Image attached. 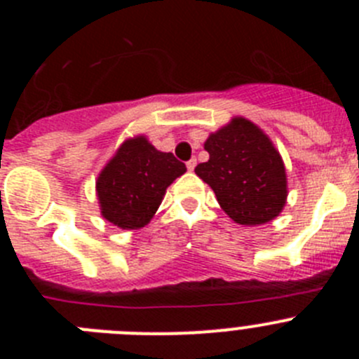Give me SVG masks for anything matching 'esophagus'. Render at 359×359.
Returning a JSON list of instances; mask_svg holds the SVG:
<instances>
[{"mask_svg":"<svg viewBox=\"0 0 359 359\" xmlns=\"http://www.w3.org/2000/svg\"><path fill=\"white\" fill-rule=\"evenodd\" d=\"M194 167H196V158H192V160L187 161V169L194 170Z\"/></svg>","mask_w":359,"mask_h":359,"instance_id":"34e87169","label":"esophagus"}]
</instances>
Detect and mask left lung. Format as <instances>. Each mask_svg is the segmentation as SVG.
<instances>
[{
  "label": "left lung",
  "instance_id": "1",
  "mask_svg": "<svg viewBox=\"0 0 359 359\" xmlns=\"http://www.w3.org/2000/svg\"><path fill=\"white\" fill-rule=\"evenodd\" d=\"M205 151L210 158L196 174L236 223L257 226L280 214L287 198L286 167L259 126L236 116L208 136Z\"/></svg>",
  "mask_w": 359,
  "mask_h": 359
}]
</instances>
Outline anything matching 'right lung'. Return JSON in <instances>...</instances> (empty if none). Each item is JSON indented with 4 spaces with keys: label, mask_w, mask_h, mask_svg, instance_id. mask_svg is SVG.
<instances>
[{
    "label": "right lung",
    "mask_w": 359,
    "mask_h": 359,
    "mask_svg": "<svg viewBox=\"0 0 359 359\" xmlns=\"http://www.w3.org/2000/svg\"><path fill=\"white\" fill-rule=\"evenodd\" d=\"M185 170V163L172 152L158 151L145 136L129 138L98 174L102 217L122 230L145 226L156 214L167 187Z\"/></svg>",
    "instance_id": "1"
}]
</instances>
